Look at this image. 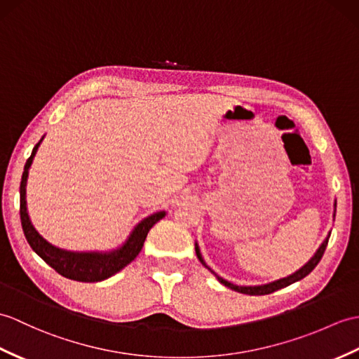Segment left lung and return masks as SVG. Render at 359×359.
Instances as JSON below:
<instances>
[{"label": "left lung", "mask_w": 359, "mask_h": 359, "mask_svg": "<svg viewBox=\"0 0 359 359\" xmlns=\"http://www.w3.org/2000/svg\"><path fill=\"white\" fill-rule=\"evenodd\" d=\"M333 206H335V212H337V202H335V205H333ZM333 217H335V214H333ZM329 237H330V234L326 237V240L323 241L321 246L318 248V251H316V252L313 254V257L303 266L302 269H298L297 272H294L292 275H289V277H286V278H280V280H277V281H272V283H268V285H262V286H237V285H232V283H229V281H226V280H223V278L219 277V275L215 273L214 271H211L210 268H208L205 260H203L202 254H200V249H198V245H197V243H196V254H197V258L200 260V263H202V264L205 266V268L210 269V271L215 275V277H217V280L222 283V285H224L226 287H229V289H232V290H236V292H240V294H246V295H268V294H272V292H275V290H278V289H281V287H286V286H289V285H292V283H295V281H299L302 278H304L306 275H309V273L315 269V266L320 263L324 251H326Z\"/></svg>", "instance_id": "8db88e82"}]
</instances>
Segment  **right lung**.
I'll return each mask as SVG.
<instances>
[{"label":"right lung","mask_w":359,"mask_h":359,"mask_svg":"<svg viewBox=\"0 0 359 359\" xmlns=\"http://www.w3.org/2000/svg\"><path fill=\"white\" fill-rule=\"evenodd\" d=\"M41 140L33 148L32 156L27 159L26 165H24V172L20 185V217L24 236H26L33 251L43 258L50 268H53L65 278L84 283H96L110 278L111 275L118 273L139 255L149 229L165 217V211L154 212L148 215L147 219L139 222L135 229L131 231L128 238L125 240V243L118 249H113L110 252H73L53 246L46 238H43V236H39V232L33 228L26 202V183L29 177V168L33 157L36 154Z\"/></svg>","instance_id":"add662e5"}]
</instances>
